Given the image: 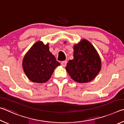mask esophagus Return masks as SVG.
<instances>
[{
  "mask_svg": "<svg viewBox=\"0 0 124 124\" xmlns=\"http://www.w3.org/2000/svg\"><path fill=\"white\" fill-rule=\"evenodd\" d=\"M67 63V61H62V62H61V64L62 66L64 67L66 66Z\"/></svg>",
  "mask_w": 124,
  "mask_h": 124,
  "instance_id": "1",
  "label": "esophagus"
}]
</instances>
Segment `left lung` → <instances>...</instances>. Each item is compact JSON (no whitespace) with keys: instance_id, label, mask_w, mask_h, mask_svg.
I'll list each match as a JSON object with an SVG mask.
<instances>
[{"instance_id":"obj_1","label":"left lung","mask_w":124,"mask_h":124,"mask_svg":"<svg viewBox=\"0 0 124 124\" xmlns=\"http://www.w3.org/2000/svg\"><path fill=\"white\" fill-rule=\"evenodd\" d=\"M73 49L74 58L67 64V72L77 83H89L95 78L101 69L99 54L92 44L85 39L75 44Z\"/></svg>"}]
</instances>
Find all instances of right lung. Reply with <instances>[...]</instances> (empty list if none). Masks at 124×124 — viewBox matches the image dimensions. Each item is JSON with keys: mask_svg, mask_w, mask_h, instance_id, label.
<instances>
[{"mask_svg": "<svg viewBox=\"0 0 124 124\" xmlns=\"http://www.w3.org/2000/svg\"><path fill=\"white\" fill-rule=\"evenodd\" d=\"M60 66L49 51V44L38 41L33 45L25 54L22 67L25 74L31 81L43 83L51 78L56 67Z\"/></svg>", "mask_w": 124, "mask_h": 124, "instance_id": "right-lung-1", "label": "right lung"}]
</instances>
